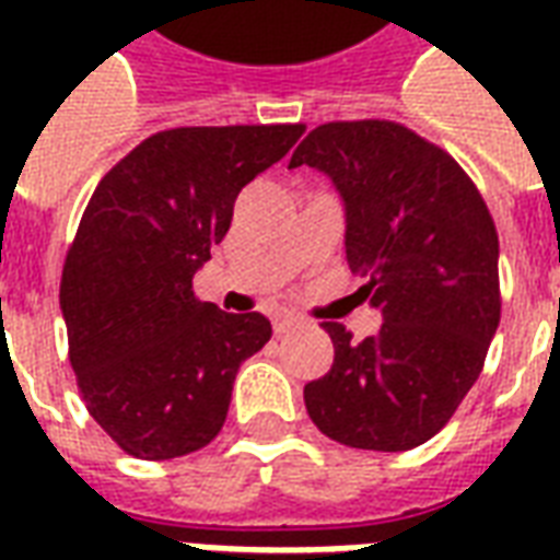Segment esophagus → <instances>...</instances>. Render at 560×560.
Wrapping results in <instances>:
<instances>
[{"label":"esophagus","mask_w":560,"mask_h":560,"mask_svg":"<svg viewBox=\"0 0 560 560\" xmlns=\"http://www.w3.org/2000/svg\"><path fill=\"white\" fill-rule=\"evenodd\" d=\"M272 327H276L279 336H284V332H293V329L303 327V320H296V317H276V324H272Z\"/></svg>","instance_id":"1"}]
</instances>
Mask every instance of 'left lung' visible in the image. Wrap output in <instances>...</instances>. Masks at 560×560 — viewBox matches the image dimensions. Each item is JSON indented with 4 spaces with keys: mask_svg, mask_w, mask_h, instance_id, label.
<instances>
[{
    "mask_svg": "<svg viewBox=\"0 0 560 560\" xmlns=\"http://www.w3.org/2000/svg\"><path fill=\"white\" fill-rule=\"evenodd\" d=\"M300 164L336 185L357 293L384 320L363 341L324 324L336 357L305 384V411L345 446L413 450L468 396L494 339V221L456 161L399 122L317 126L288 167Z\"/></svg>",
    "mask_w": 560,
    "mask_h": 560,
    "instance_id": "obj_1",
    "label": "left lung"
}]
</instances>
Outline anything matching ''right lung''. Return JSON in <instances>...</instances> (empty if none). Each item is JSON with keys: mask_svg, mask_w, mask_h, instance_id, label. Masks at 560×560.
<instances>
[{"mask_svg": "<svg viewBox=\"0 0 560 560\" xmlns=\"http://www.w3.org/2000/svg\"><path fill=\"white\" fill-rule=\"evenodd\" d=\"M303 126L171 128L104 176L66 257L59 305L92 420L128 456L164 462L224 425L240 365L272 336L260 312L228 315L191 291L233 203Z\"/></svg>", "mask_w": 560, "mask_h": 560, "instance_id": "obj_1", "label": "right lung"}]
</instances>
